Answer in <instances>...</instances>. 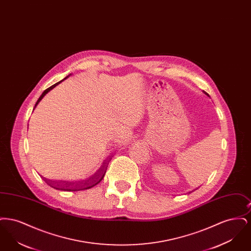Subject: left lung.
Masks as SVG:
<instances>
[{
  "instance_id": "1",
  "label": "left lung",
  "mask_w": 251,
  "mask_h": 251,
  "mask_svg": "<svg viewBox=\"0 0 251 251\" xmlns=\"http://www.w3.org/2000/svg\"><path fill=\"white\" fill-rule=\"evenodd\" d=\"M203 93H204V94H205V95H207V96H208V97H210V96L208 95V94H207V93H206V92H205V91H203Z\"/></svg>"
}]
</instances>
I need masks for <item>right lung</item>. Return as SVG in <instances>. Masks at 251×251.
Wrapping results in <instances>:
<instances>
[{
    "instance_id": "1",
    "label": "right lung",
    "mask_w": 251,
    "mask_h": 251,
    "mask_svg": "<svg viewBox=\"0 0 251 251\" xmlns=\"http://www.w3.org/2000/svg\"><path fill=\"white\" fill-rule=\"evenodd\" d=\"M69 76H70V75H69ZM69 76H67L66 78H64L63 80H61L58 83L52 84L51 86H50L46 90H44V92L38 98V100H37V101L36 102L35 108H36V105L39 103V101L43 99V97L48 93L49 91H50L52 88H54L56 85H58L61 82H63L64 80H66ZM35 108H34V109H35ZM109 161H110V160H109ZM109 161L104 162L103 165H102V167H100V168L99 169V171H98L99 173H97L94 176H92L91 178H89L87 180L78 181V182H72V181H66V180L64 181V180H63V181L56 182V181H50V180H48V179H45V178H44V180L48 183L50 187H52V188H54V189H57V190H62V191H79V190L89 189V188H91V187L97 185L101 179H103V177H104V175H105V172H106V170H107L108 162H109Z\"/></svg>"
}]
</instances>
